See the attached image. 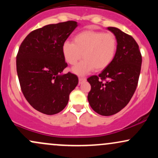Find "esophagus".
Wrapping results in <instances>:
<instances>
[{
  "instance_id": "34e87169",
  "label": "esophagus",
  "mask_w": 158,
  "mask_h": 158,
  "mask_svg": "<svg viewBox=\"0 0 158 158\" xmlns=\"http://www.w3.org/2000/svg\"><path fill=\"white\" fill-rule=\"evenodd\" d=\"M86 81V78H84V77H79V84H81L82 82H84V81Z\"/></svg>"
}]
</instances>
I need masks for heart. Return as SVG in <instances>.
I'll use <instances>...</instances> for the list:
<instances>
[{
  "instance_id": "heart-1",
  "label": "heart",
  "mask_w": 158,
  "mask_h": 158,
  "mask_svg": "<svg viewBox=\"0 0 158 158\" xmlns=\"http://www.w3.org/2000/svg\"><path fill=\"white\" fill-rule=\"evenodd\" d=\"M117 50V41L111 33L93 30H85L74 35L73 42L65 41L61 52L65 61L74 65L81 59L82 61L72 68L77 75L83 76L95 68L101 71L111 64Z\"/></svg>"
}]
</instances>
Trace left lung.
<instances>
[{"instance_id": "1", "label": "left lung", "mask_w": 158, "mask_h": 158, "mask_svg": "<svg viewBox=\"0 0 158 158\" xmlns=\"http://www.w3.org/2000/svg\"><path fill=\"white\" fill-rule=\"evenodd\" d=\"M115 35L117 50L108 68L87 80L91 89L88 100L91 108L102 116L117 114L131 100L140 73L142 56L139 46L131 35L116 27H108Z\"/></svg>"}]
</instances>
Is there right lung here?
Wrapping results in <instances>:
<instances>
[{
    "label": "right lung",
    "instance_id": "right-lung-1",
    "mask_svg": "<svg viewBox=\"0 0 158 158\" xmlns=\"http://www.w3.org/2000/svg\"><path fill=\"white\" fill-rule=\"evenodd\" d=\"M78 25L73 21L46 25L30 32L20 46L16 68L21 90L27 102L41 113L61 111L79 82L74 74L62 73L68 64L61 52Z\"/></svg>",
    "mask_w": 158,
    "mask_h": 158
}]
</instances>
